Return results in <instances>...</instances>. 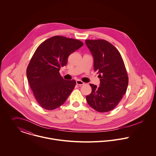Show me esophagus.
<instances>
[{"label": "esophagus", "mask_w": 156, "mask_h": 156, "mask_svg": "<svg viewBox=\"0 0 156 156\" xmlns=\"http://www.w3.org/2000/svg\"><path fill=\"white\" fill-rule=\"evenodd\" d=\"M76 84L78 85V86H82V85L84 84V83L82 81H81V80H77V81H76Z\"/></svg>", "instance_id": "1"}]
</instances>
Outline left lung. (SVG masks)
I'll return each mask as SVG.
<instances>
[{
	"label": "left lung",
	"instance_id": "obj_1",
	"mask_svg": "<svg viewBox=\"0 0 156 156\" xmlns=\"http://www.w3.org/2000/svg\"><path fill=\"white\" fill-rule=\"evenodd\" d=\"M94 60V70L99 73V87L90 84L91 94L86 96L89 105L97 112L112 110L125 94L128 77L118 50L104 40H86Z\"/></svg>",
	"mask_w": 156,
	"mask_h": 156
}]
</instances>
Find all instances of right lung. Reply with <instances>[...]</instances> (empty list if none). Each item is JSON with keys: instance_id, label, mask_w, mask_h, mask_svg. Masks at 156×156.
Listing matches in <instances>:
<instances>
[{"instance_id": "obj_1", "label": "right lung", "mask_w": 156, "mask_h": 156, "mask_svg": "<svg viewBox=\"0 0 156 156\" xmlns=\"http://www.w3.org/2000/svg\"><path fill=\"white\" fill-rule=\"evenodd\" d=\"M76 39L56 35L41 43L27 69V78L39 105L48 110L62 105L73 90L76 81L65 80L60 74L68 57L83 46Z\"/></svg>"}]
</instances>
